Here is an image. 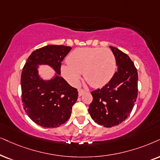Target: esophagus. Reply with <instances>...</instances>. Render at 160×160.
<instances>
[{"mask_svg": "<svg viewBox=\"0 0 160 160\" xmlns=\"http://www.w3.org/2000/svg\"><path fill=\"white\" fill-rule=\"evenodd\" d=\"M85 93H86V91H84V90H82V89H79L78 90V95H79V97L82 96V95L83 94H85Z\"/></svg>", "mask_w": 160, "mask_h": 160, "instance_id": "1", "label": "esophagus"}]
</instances>
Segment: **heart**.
Masks as SVG:
<instances>
[{
  "mask_svg": "<svg viewBox=\"0 0 160 160\" xmlns=\"http://www.w3.org/2000/svg\"><path fill=\"white\" fill-rule=\"evenodd\" d=\"M68 63L61 66L62 75L68 82L77 84L83 72L91 86L100 88L114 77L117 68L116 58L107 48H78L69 54Z\"/></svg>",
  "mask_w": 160,
  "mask_h": 160,
  "instance_id": "b5f03b06",
  "label": "heart"
}]
</instances>
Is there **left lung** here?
<instances>
[{"instance_id":"8db88e82","label":"left lung","mask_w":160,"mask_h":160,"mask_svg":"<svg viewBox=\"0 0 160 160\" xmlns=\"http://www.w3.org/2000/svg\"><path fill=\"white\" fill-rule=\"evenodd\" d=\"M110 48L116 58L117 72L102 88L91 92L93 100L88 108L92 120L106 128L128 118L138 92V74L134 62L117 48Z\"/></svg>"}]
</instances>
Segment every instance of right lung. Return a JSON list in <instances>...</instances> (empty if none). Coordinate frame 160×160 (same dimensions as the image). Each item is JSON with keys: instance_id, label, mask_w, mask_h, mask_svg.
<instances>
[{"instance_id": "add662e5", "label": "right lung", "mask_w": 160, "mask_h": 160, "mask_svg": "<svg viewBox=\"0 0 160 160\" xmlns=\"http://www.w3.org/2000/svg\"><path fill=\"white\" fill-rule=\"evenodd\" d=\"M72 47L48 45L36 49L26 60L21 84L23 108L31 120L44 128H56L67 121L78 98V89L60 77V67ZM39 65L56 71L53 78L45 81L38 74Z\"/></svg>"}]
</instances>
